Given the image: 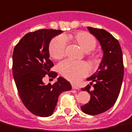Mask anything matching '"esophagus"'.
<instances>
[{
  "label": "esophagus",
  "mask_w": 132,
  "mask_h": 132,
  "mask_svg": "<svg viewBox=\"0 0 132 132\" xmlns=\"http://www.w3.org/2000/svg\"><path fill=\"white\" fill-rule=\"evenodd\" d=\"M72 88L74 89H78V90L80 89V87H79L78 86L75 85H72Z\"/></svg>",
  "instance_id": "esophagus-1"
}]
</instances>
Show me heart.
<instances>
[{
  "instance_id": "1",
  "label": "heart",
  "mask_w": 132,
  "mask_h": 132,
  "mask_svg": "<svg viewBox=\"0 0 132 132\" xmlns=\"http://www.w3.org/2000/svg\"><path fill=\"white\" fill-rule=\"evenodd\" d=\"M75 39L84 52H89L93 50L96 45L95 38L87 32H80L75 36ZM67 39L63 35L56 36L50 45V53L53 58H62L66 52ZM59 71L66 78L73 82L78 81L86 76L90 71L88 64L85 62L75 61L67 59L59 65Z\"/></svg>"
}]
</instances>
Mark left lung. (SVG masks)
<instances>
[{
  "mask_svg": "<svg viewBox=\"0 0 132 132\" xmlns=\"http://www.w3.org/2000/svg\"><path fill=\"white\" fill-rule=\"evenodd\" d=\"M87 29L98 40L103 52L98 70L87 78L91 81L93 89L90 90L89 85L82 89L90 94L91 98L89 103L81 106V110L94 116L109 110L117 101L123 80V58L119 42L110 33L92 27Z\"/></svg>",
  "mask_w": 132,
  "mask_h": 132,
  "instance_id": "1",
  "label": "left lung"
}]
</instances>
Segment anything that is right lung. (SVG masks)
Wrapping results in <instances>:
<instances>
[{"label":"right lung","mask_w":132,"mask_h":132,"mask_svg":"<svg viewBox=\"0 0 132 132\" xmlns=\"http://www.w3.org/2000/svg\"><path fill=\"white\" fill-rule=\"evenodd\" d=\"M61 30L40 29L26 34L19 40L12 54V72L19 97L31 113L39 117L53 114L59 96L71 89L69 81L62 77L54 85H45L46 76L55 78L57 73L50 71L54 66L50 59L49 45Z\"/></svg>","instance_id":"add662e5"}]
</instances>
